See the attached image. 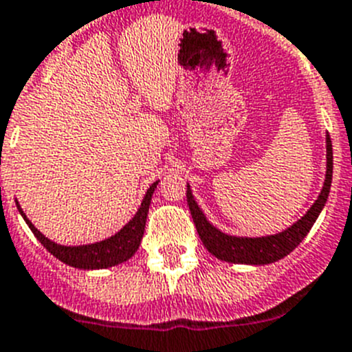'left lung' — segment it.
<instances>
[{"mask_svg":"<svg viewBox=\"0 0 352 352\" xmlns=\"http://www.w3.org/2000/svg\"><path fill=\"white\" fill-rule=\"evenodd\" d=\"M326 159H328L326 180H324L322 191H320L316 204L292 227L276 235H267V237H234V235L223 234L218 228H214L206 219L200 207L197 206V201L191 195V189L188 186L186 198H188L189 210H191L195 227H197L204 246L214 256H218L219 261L232 262V264H271V262H276L285 255H289L305 239V235L310 232V228L314 227L317 216H319L324 204L328 200L333 177V148L329 134L326 136Z\"/></svg>","mask_w":352,"mask_h":352,"instance_id":"1","label":"left lung"}]
</instances>
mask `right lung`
Segmentation results:
<instances>
[{"label":"right lung","mask_w":352,"mask_h":352,"mask_svg":"<svg viewBox=\"0 0 352 352\" xmlns=\"http://www.w3.org/2000/svg\"><path fill=\"white\" fill-rule=\"evenodd\" d=\"M155 186H157V180L146 189V195L143 198L142 207L138 209L136 216L118 234H115L106 241H100V243L87 244V246H62V244L49 241L47 237H44L41 232L33 227L32 221L26 218V214L19 207V204H17V209L23 214L24 221L28 223V227L32 228L36 239L41 241L45 246V250L49 253H53L58 261L65 262L67 265H72V267L78 269H104L129 261L131 256L136 253L140 243H142L143 230H145L146 223V212H148V206H151L152 193H154Z\"/></svg>","instance_id":"1"}]
</instances>
